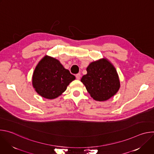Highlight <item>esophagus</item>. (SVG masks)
I'll return each instance as SVG.
<instances>
[{"label":"esophagus","instance_id":"1","mask_svg":"<svg viewBox=\"0 0 154 154\" xmlns=\"http://www.w3.org/2000/svg\"><path fill=\"white\" fill-rule=\"evenodd\" d=\"M80 77H81L80 74H76V75H75V77H76V79H77V80H80Z\"/></svg>","mask_w":154,"mask_h":154}]
</instances>
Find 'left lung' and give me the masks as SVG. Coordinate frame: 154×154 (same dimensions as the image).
Returning a JSON list of instances; mask_svg holds the SVG:
<instances>
[{"instance_id":"8db88e82","label":"left lung","mask_w":154,"mask_h":154,"mask_svg":"<svg viewBox=\"0 0 154 154\" xmlns=\"http://www.w3.org/2000/svg\"><path fill=\"white\" fill-rule=\"evenodd\" d=\"M87 74L81 82L91 97L103 102L114 96L120 88L118 72L113 64L103 58L91 62L86 68Z\"/></svg>"}]
</instances>
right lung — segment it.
I'll return each instance as SVG.
<instances>
[{"instance_id": "right-lung-1", "label": "right lung", "mask_w": 154, "mask_h": 154, "mask_svg": "<svg viewBox=\"0 0 154 154\" xmlns=\"http://www.w3.org/2000/svg\"><path fill=\"white\" fill-rule=\"evenodd\" d=\"M75 79L57 59L45 55L38 63L32 76V85L41 97L54 99L64 93Z\"/></svg>"}]
</instances>
